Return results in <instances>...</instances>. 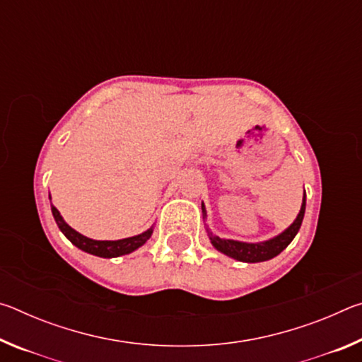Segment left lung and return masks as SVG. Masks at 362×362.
I'll return each mask as SVG.
<instances>
[{
    "mask_svg": "<svg viewBox=\"0 0 362 362\" xmlns=\"http://www.w3.org/2000/svg\"><path fill=\"white\" fill-rule=\"evenodd\" d=\"M305 204H306V196H303L302 209H300L296 222H293L286 231L281 233L279 236L273 238V240L265 241V243L250 244V243H240V241H233V240H220V238L214 236L209 230H207V235H209L214 247L220 250V252L226 254L228 257H233V259H236L240 262H249V263L265 262V260L273 259V257H276L278 254L283 252V250L289 246L293 238H296V235L300 230V225H302V222H303ZM203 214H204V206H203Z\"/></svg>",
    "mask_w": 362,
    "mask_h": 362,
    "instance_id": "1",
    "label": "left lung"
}]
</instances>
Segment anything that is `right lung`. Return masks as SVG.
I'll use <instances>...</instances> for the list:
<instances>
[{
    "label": "right lung",
    "instance_id": "1",
    "mask_svg": "<svg viewBox=\"0 0 362 362\" xmlns=\"http://www.w3.org/2000/svg\"><path fill=\"white\" fill-rule=\"evenodd\" d=\"M51 211H52V216L56 218V223L59 225L60 231L64 233V235L69 238V240L75 244L76 247H79L84 252L88 254H93L97 257H105V259H110V257H119V255H124V254H129L132 250L139 249L140 246H144L146 243V240H150L153 230H146L142 235H137V236H132V238H124V240H118V241H95V240H90V238H86L83 235H79L78 231H75L71 228V226L66 225L64 222V218L60 217L59 211L56 207L51 206Z\"/></svg>",
    "mask_w": 362,
    "mask_h": 362
}]
</instances>
